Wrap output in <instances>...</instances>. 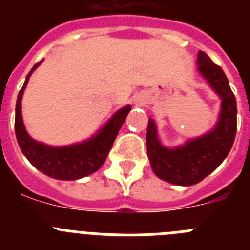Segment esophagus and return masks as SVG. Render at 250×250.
I'll return each instance as SVG.
<instances>
[{"label": "esophagus", "instance_id": "obj_1", "mask_svg": "<svg viewBox=\"0 0 250 250\" xmlns=\"http://www.w3.org/2000/svg\"><path fill=\"white\" fill-rule=\"evenodd\" d=\"M138 104H139V105H144V104H146V101H145L144 98H139L138 99Z\"/></svg>", "mask_w": 250, "mask_h": 250}]
</instances>
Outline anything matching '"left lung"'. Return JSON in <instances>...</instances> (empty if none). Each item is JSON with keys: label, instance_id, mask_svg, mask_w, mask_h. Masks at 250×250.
Masks as SVG:
<instances>
[{"label": "left lung", "instance_id": "left-lung-1", "mask_svg": "<svg viewBox=\"0 0 250 250\" xmlns=\"http://www.w3.org/2000/svg\"><path fill=\"white\" fill-rule=\"evenodd\" d=\"M198 71L220 99L218 121L204 135L183 145L167 147L158 138L156 124L149 119L146 131L147 158L158 178L174 185H194L219 167L233 146L237 132V101L222 67L205 52H198Z\"/></svg>", "mask_w": 250, "mask_h": 250}]
</instances>
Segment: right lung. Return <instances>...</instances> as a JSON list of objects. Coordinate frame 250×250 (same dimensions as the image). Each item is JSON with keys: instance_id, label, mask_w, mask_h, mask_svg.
Instances as JSON below:
<instances>
[{"instance_id": "add662e5", "label": "right lung", "mask_w": 250, "mask_h": 250, "mask_svg": "<svg viewBox=\"0 0 250 250\" xmlns=\"http://www.w3.org/2000/svg\"><path fill=\"white\" fill-rule=\"evenodd\" d=\"M42 62V61H41ZM36 63L26 76L16 103L15 132L22 154L37 170L57 180H77L98 171L109 155L119 130L126 120L131 106L126 105L115 112L95 135L81 143L54 146L35 140L27 132L22 119L21 100L32 72L40 66Z\"/></svg>"}]
</instances>
